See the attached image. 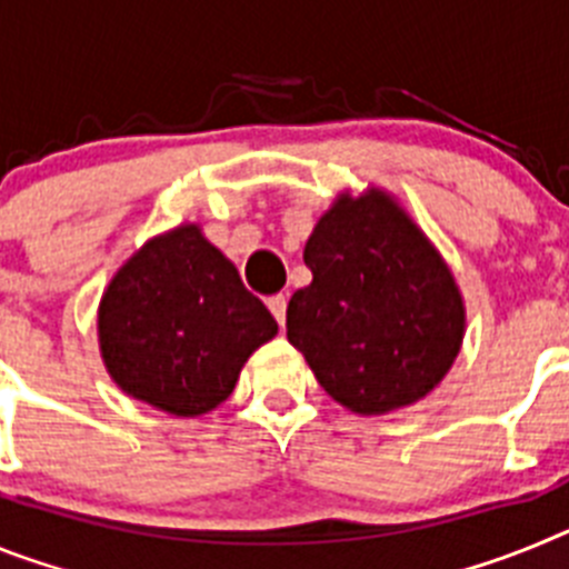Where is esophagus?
Instances as JSON below:
<instances>
[{
  "mask_svg": "<svg viewBox=\"0 0 569 569\" xmlns=\"http://www.w3.org/2000/svg\"><path fill=\"white\" fill-rule=\"evenodd\" d=\"M268 308H270V313L276 316V321H279V325H284V316H288V299H284V296H270L268 299Z\"/></svg>",
  "mask_w": 569,
  "mask_h": 569,
  "instance_id": "34e87169",
  "label": "esophagus"
}]
</instances>
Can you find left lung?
<instances>
[{
	"instance_id": "8db88e82",
	"label": "left lung",
	"mask_w": 569,
	"mask_h": 569,
	"mask_svg": "<svg viewBox=\"0 0 569 569\" xmlns=\"http://www.w3.org/2000/svg\"><path fill=\"white\" fill-rule=\"evenodd\" d=\"M308 288L288 305V341L356 416L425 399L461 350L467 310L445 256L393 193L341 190L319 216Z\"/></svg>"
}]
</instances>
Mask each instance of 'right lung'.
Listing matches in <instances>:
<instances>
[{
  "instance_id": "add662e5",
  "label": "right lung",
  "mask_w": 569,
  "mask_h": 569,
  "mask_svg": "<svg viewBox=\"0 0 569 569\" xmlns=\"http://www.w3.org/2000/svg\"><path fill=\"white\" fill-rule=\"evenodd\" d=\"M276 333L270 310L196 222L144 241L97 310L99 353L116 387L176 419L222 405L244 361Z\"/></svg>"
}]
</instances>
